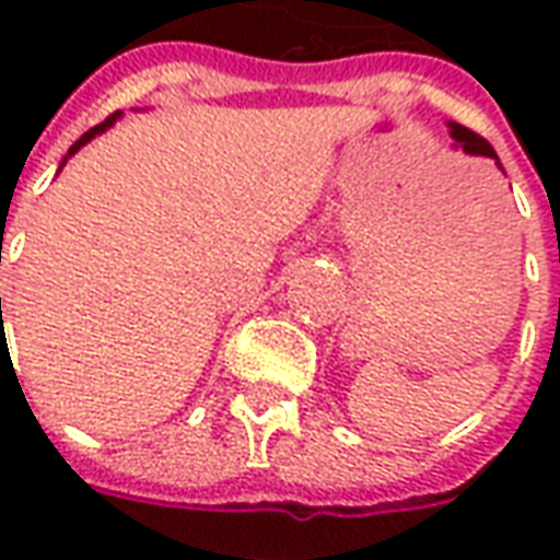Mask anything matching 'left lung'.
I'll use <instances>...</instances> for the list:
<instances>
[{"label": "left lung", "instance_id": "obj_1", "mask_svg": "<svg viewBox=\"0 0 560 560\" xmlns=\"http://www.w3.org/2000/svg\"><path fill=\"white\" fill-rule=\"evenodd\" d=\"M450 138L456 140L453 147L462 149V152H468V155H486V159H494V164L501 167V161L494 155V149L489 147V140H482L480 135H474L470 128L458 126V122H450ZM504 171V167H501Z\"/></svg>", "mask_w": 560, "mask_h": 560}]
</instances>
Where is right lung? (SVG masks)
<instances>
[{
	"instance_id": "1",
	"label": "right lung",
	"mask_w": 560,
	"mask_h": 560,
	"mask_svg": "<svg viewBox=\"0 0 560 560\" xmlns=\"http://www.w3.org/2000/svg\"><path fill=\"white\" fill-rule=\"evenodd\" d=\"M119 116H122V114H119V110H116L114 116H107V119H104L102 126L90 128V131H86V135H83V138L78 140V143H74V147L68 149V155H66V159H62V164H59V171H62V167H66V161L71 159V155H74V152H78L80 147H86V143H90V140H95V138H98V135H104V131H107V128L114 126V122H116V119H119ZM0 303H2V300H0Z\"/></svg>"
}]
</instances>
